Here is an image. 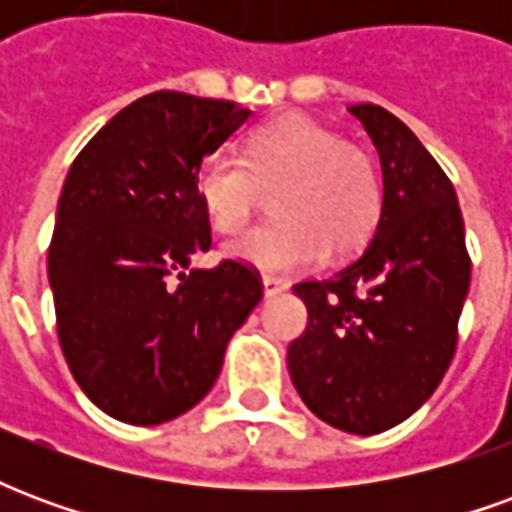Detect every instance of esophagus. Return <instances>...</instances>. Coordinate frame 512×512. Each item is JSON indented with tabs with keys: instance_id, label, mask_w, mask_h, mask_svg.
Here are the masks:
<instances>
[{
	"instance_id": "esophagus-1",
	"label": "esophagus",
	"mask_w": 512,
	"mask_h": 512,
	"mask_svg": "<svg viewBox=\"0 0 512 512\" xmlns=\"http://www.w3.org/2000/svg\"><path fill=\"white\" fill-rule=\"evenodd\" d=\"M282 290H288V282H282L277 277H263V293L266 296H277Z\"/></svg>"
}]
</instances>
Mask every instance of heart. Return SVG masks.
<instances>
[{"label":"heart","mask_w":512,"mask_h":512,"mask_svg":"<svg viewBox=\"0 0 512 512\" xmlns=\"http://www.w3.org/2000/svg\"><path fill=\"white\" fill-rule=\"evenodd\" d=\"M246 164L227 153L202 158L197 194L211 224L241 233L263 202L274 197L279 222L255 227L227 252L260 271H299L326 255H351L367 244L381 219V180L362 147L343 142L310 117L282 115L246 139Z\"/></svg>","instance_id":"obj_1"}]
</instances>
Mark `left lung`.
<instances>
[{
  "label": "left lung",
  "mask_w": 512,
  "mask_h": 512,
  "mask_svg": "<svg viewBox=\"0 0 512 512\" xmlns=\"http://www.w3.org/2000/svg\"><path fill=\"white\" fill-rule=\"evenodd\" d=\"M348 112L381 158V219L351 266L293 285L310 321L288 370L315 417L373 436L411 417L447 373L472 260L455 189L414 131L376 104Z\"/></svg>",
  "instance_id": "left-lung-1"
}]
</instances>
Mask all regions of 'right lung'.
<instances>
[{"mask_svg": "<svg viewBox=\"0 0 512 512\" xmlns=\"http://www.w3.org/2000/svg\"><path fill=\"white\" fill-rule=\"evenodd\" d=\"M233 101L161 90L128 104L71 164L49 246L57 337L76 384L128 425L186 414L222 373L263 282L208 252L202 158L244 126Z\"/></svg>", "mask_w": 512, "mask_h": 512, "instance_id": "right-lung-1", "label": "right lung"}]
</instances>
